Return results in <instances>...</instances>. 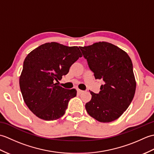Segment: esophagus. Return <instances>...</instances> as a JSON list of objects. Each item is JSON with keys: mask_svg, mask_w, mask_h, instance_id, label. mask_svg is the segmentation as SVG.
I'll list each match as a JSON object with an SVG mask.
<instances>
[{"mask_svg": "<svg viewBox=\"0 0 154 154\" xmlns=\"http://www.w3.org/2000/svg\"><path fill=\"white\" fill-rule=\"evenodd\" d=\"M77 93H79V94H81L82 93H83V91H82V90H80V89H77Z\"/></svg>", "mask_w": 154, "mask_h": 154, "instance_id": "1", "label": "esophagus"}]
</instances>
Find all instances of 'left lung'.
<instances>
[{
    "instance_id": "obj_1",
    "label": "left lung",
    "mask_w": 154,
    "mask_h": 154,
    "mask_svg": "<svg viewBox=\"0 0 154 154\" xmlns=\"http://www.w3.org/2000/svg\"><path fill=\"white\" fill-rule=\"evenodd\" d=\"M96 79L103 80L100 92L90 93L87 113L100 122L116 120L125 112L134 97L136 81L131 59L125 51L108 42L80 47Z\"/></svg>"
}]
</instances>
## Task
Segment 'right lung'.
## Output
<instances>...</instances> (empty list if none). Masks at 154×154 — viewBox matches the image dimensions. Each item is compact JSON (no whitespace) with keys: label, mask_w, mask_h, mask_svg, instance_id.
I'll return each instance as SVG.
<instances>
[{"label":"right lung","mask_w":154,"mask_h":154,"mask_svg":"<svg viewBox=\"0 0 154 154\" xmlns=\"http://www.w3.org/2000/svg\"><path fill=\"white\" fill-rule=\"evenodd\" d=\"M81 57L77 46L51 42L35 48L25 58L20 87L26 104L35 116L55 120L64 115L77 91L60 87L59 81Z\"/></svg>","instance_id":"1"}]
</instances>
